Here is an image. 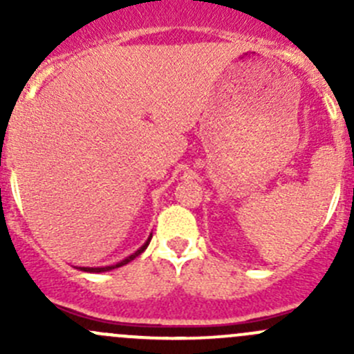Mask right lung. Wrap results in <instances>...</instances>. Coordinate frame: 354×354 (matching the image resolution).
<instances>
[{
  "instance_id": "1",
  "label": "right lung",
  "mask_w": 354,
  "mask_h": 354,
  "mask_svg": "<svg viewBox=\"0 0 354 354\" xmlns=\"http://www.w3.org/2000/svg\"><path fill=\"white\" fill-rule=\"evenodd\" d=\"M151 238H152V236H149V240L145 241V243L142 245L140 248L137 250V252H135V253H131L130 257H127V259H124V260H121V262L114 263V266H108V267H78V269H80V270H84V272H106V270H113V269H118V267H121V266H127L128 262H131V260H133L135 257H138V255H140L142 252H144L145 248H147L149 243H151Z\"/></svg>"
}]
</instances>
